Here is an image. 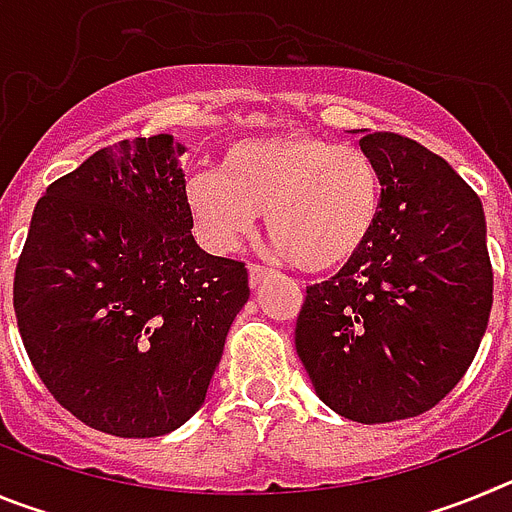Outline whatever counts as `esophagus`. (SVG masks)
I'll use <instances>...</instances> for the list:
<instances>
[{"mask_svg": "<svg viewBox=\"0 0 512 512\" xmlns=\"http://www.w3.org/2000/svg\"><path fill=\"white\" fill-rule=\"evenodd\" d=\"M266 277H269V269H266V266L248 264V282H251V287H259Z\"/></svg>", "mask_w": 512, "mask_h": 512, "instance_id": "1", "label": "esophagus"}]
</instances>
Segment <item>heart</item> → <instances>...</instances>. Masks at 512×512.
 <instances>
[{"instance_id": "heart-1", "label": "heart", "mask_w": 512, "mask_h": 512, "mask_svg": "<svg viewBox=\"0 0 512 512\" xmlns=\"http://www.w3.org/2000/svg\"><path fill=\"white\" fill-rule=\"evenodd\" d=\"M382 197V171L364 148L307 133L238 140L217 171L187 184L189 212L212 248L238 246L264 212L277 251L302 271L354 259L377 228Z\"/></svg>"}]
</instances>
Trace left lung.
<instances>
[{"label":"left lung","mask_w":512,"mask_h":512,"mask_svg":"<svg viewBox=\"0 0 512 512\" xmlns=\"http://www.w3.org/2000/svg\"><path fill=\"white\" fill-rule=\"evenodd\" d=\"M384 179L372 238L307 287L295 346L330 410L392 423L436 408L472 364L492 310L485 210L441 156L397 133L359 140Z\"/></svg>","instance_id":"1"}]
</instances>
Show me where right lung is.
I'll return each mask as SVG.
<instances>
[{
    "label": "right lung",
    "instance_id": "right-lung-1",
    "mask_svg": "<svg viewBox=\"0 0 512 512\" xmlns=\"http://www.w3.org/2000/svg\"><path fill=\"white\" fill-rule=\"evenodd\" d=\"M182 153L171 135L99 148L45 189L17 261L12 300L35 372L110 436L187 423L251 295L243 261L194 241Z\"/></svg>",
    "mask_w": 512,
    "mask_h": 512
}]
</instances>
